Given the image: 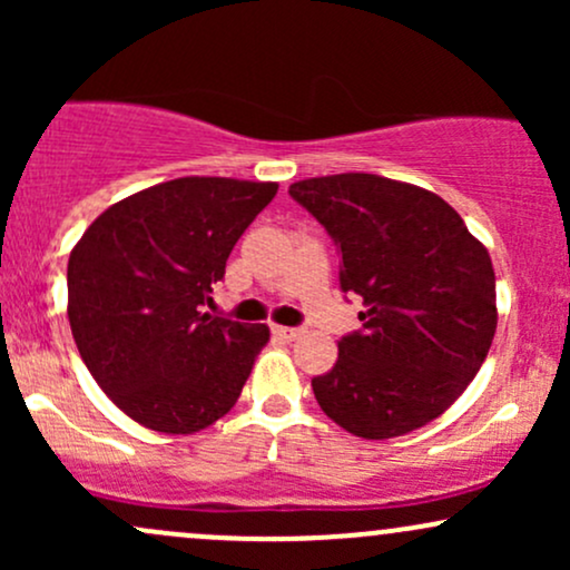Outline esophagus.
Returning a JSON list of instances; mask_svg holds the SVG:
<instances>
[{
  "label": "esophagus",
  "instance_id": "esophagus-1",
  "mask_svg": "<svg viewBox=\"0 0 570 570\" xmlns=\"http://www.w3.org/2000/svg\"><path fill=\"white\" fill-rule=\"evenodd\" d=\"M273 332H276L281 340H289V343L303 335V330H299V326H273Z\"/></svg>",
  "mask_w": 570,
  "mask_h": 570
}]
</instances>
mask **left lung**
I'll return each instance as SVG.
<instances>
[{
  "instance_id": "8db88e82",
  "label": "left lung",
  "mask_w": 570,
  "mask_h": 570,
  "mask_svg": "<svg viewBox=\"0 0 570 570\" xmlns=\"http://www.w3.org/2000/svg\"><path fill=\"white\" fill-rule=\"evenodd\" d=\"M289 195L330 233L340 289L362 297V330L313 394L337 426L391 440L426 426L466 391L495 335L488 248L429 189L375 174L305 179Z\"/></svg>"
}]
</instances>
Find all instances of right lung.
Wrapping results in <instances>:
<instances>
[{"instance_id":"obj_1","label":"right lung","mask_w":570,"mask_h":570,"mask_svg":"<svg viewBox=\"0 0 570 570\" xmlns=\"http://www.w3.org/2000/svg\"><path fill=\"white\" fill-rule=\"evenodd\" d=\"M273 181L185 176L115 203L69 257V324L85 367L141 426L193 434L238 402L265 324L203 313Z\"/></svg>"}]
</instances>
